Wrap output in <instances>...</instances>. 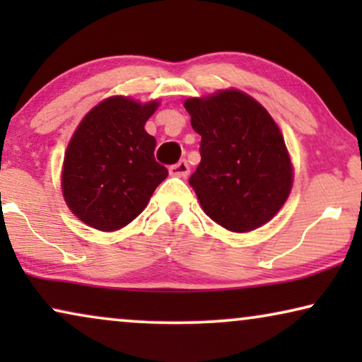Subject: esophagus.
<instances>
[{
  "label": "esophagus",
  "mask_w": 362,
  "mask_h": 362,
  "mask_svg": "<svg viewBox=\"0 0 362 362\" xmlns=\"http://www.w3.org/2000/svg\"><path fill=\"white\" fill-rule=\"evenodd\" d=\"M170 175L171 176H180V177H186L189 175V165L182 160V161H177L176 165H171L170 166Z\"/></svg>",
  "instance_id": "1"
}]
</instances>
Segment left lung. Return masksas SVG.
Masks as SVG:
<instances>
[{
  "instance_id": "8db88e82",
  "label": "left lung",
  "mask_w": 362,
  "mask_h": 362,
  "mask_svg": "<svg viewBox=\"0 0 362 362\" xmlns=\"http://www.w3.org/2000/svg\"><path fill=\"white\" fill-rule=\"evenodd\" d=\"M185 108L201 135V163L189 185L202 209L232 232L264 226L285 204L293 181L276 123L239 90L187 98Z\"/></svg>"
}]
</instances>
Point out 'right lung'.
<instances>
[{
	"label": "right lung",
	"mask_w": 362,
	"mask_h": 362,
	"mask_svg": "<svg viewBox=\"0 0 362 362\" xmlns=\"http://www.w3.org/2000/svg\"><path fill=\"white\" fill-rule=\"evenodd\" d=\"M158 102L141 105L110 97L83 117L69 143L62 170L67 206L98 230H117L145 209L168 170L155 160L145 123Z\"/></svg>",
	"instance_id": "obj_1"
}]
</instances>
